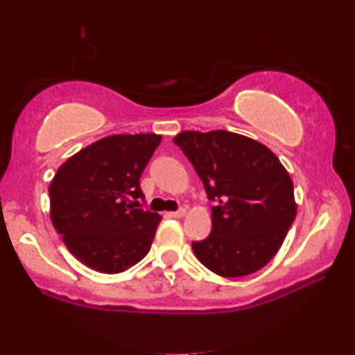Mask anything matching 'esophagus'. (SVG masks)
<instances>
[{
    "mask_svg": "<svg viewBox=\"0 0 355 355\" xmlns=\"http://www.w3.org/2000/svg\"><path fill=\"white\" fill-rule=\"evenodd\" d=\"M169 216L184 218V216H186V208H181V210H178V211H171V213H169Z\"/></svg>",
    "mask_w": 355,
    "mask_h": 355,
    "instance_id": "34e87169",
    "label": "esophagus"
}]
</instances>
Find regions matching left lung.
<instances>
[{
    "label": "left lung",
    "mask_w": 355,
    "mask_h": 355,
    "mask_svg": "<svg viewBox=\"0 0 355 355\" xmlns=\"http://www.w3.org/2000/svg\"><path fill=\"white\" fill-rule=\"evenodd\" d=\"M196 168L211 207V232L192 242L202 265L225 278L255 273L294 223V186L278 157L245 135L184 130L173 139Z\"/></svg>",
    "instance_id": "1"
}]
</instances>
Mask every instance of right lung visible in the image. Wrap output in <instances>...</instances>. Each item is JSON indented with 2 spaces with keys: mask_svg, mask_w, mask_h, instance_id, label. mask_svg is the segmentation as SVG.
<instances>
[{
  "mask_svg": "<svg viewBox=\"0 0 355 355\" xmlns=\"http://www.w3.org/2000/svg\"><path fill=\"white\" fill-rule=\"evenodd\" d=\"M159 142L157 134L110 135L58 168L48 189L53 226L89 268L121 273L148 254L162 216L137 208L140 176Z\"/></svg>",
  "mask_w": 355,
  "mask_h": 355,
  "instance_id": "right-lung-1",
  "label": "right lung"
}]
</instances>
